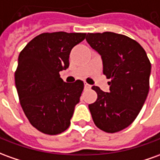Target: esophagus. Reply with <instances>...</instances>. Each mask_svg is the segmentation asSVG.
<instances>
[{"mask_svg":"<svg viewBox=\"0 0 160 160\" xmlns=\"http://www.w3.org/2000/svg\"><path fill=\"white\" fill-rule=\"evenodd\" d=\"M91 85H90L89 83H87V82H84V89L85 90H89V89H91Z\"/></svg>","mask_w":160,"mask_h":160,"instance_id":"obj_1","label":"esophagus"}]
</instances>
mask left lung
I'll list each match as a JSON object with an SVG mask.
<instances>
[{"label":"left lung","instance_id":"obj_1","mask_svg":"<svg viewBox=\"0 0 160 160\" xmlns=\"http://www.w3.org/2000/svg\"><path fill=\"white\" fill-rule=\"evenodd\" d=\"M86 41L101 56L103 72L111 79L109 92L98 86L89 104L95 124L105 132L124 130L141 111L149 92L151 62L145 49L128 36L113 32L88 33Z\"/></svg>","mask_w":160,"mask_h":160}]
</instances>
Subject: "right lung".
I'll return each instance as SVG.
<instances>
[{"instance_id":"obj_1","label":"right lung","mask_w":160,"mask_h":160,"mask_svg":"<svg viewBox=\"0 0 160 160\" xmlns=\"http://www.w3.org/2000/svg\"><path fill=\"white\" fill-rule=\"evenodd\" d=\"M85 37V33H43L20 53L15 76L20 103L30 124L45 134L62 133L70 124L84 84L65 82L59 72L69 68L71 49Z\"/></svg>"}]
</instances>
